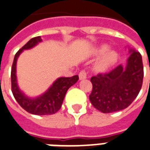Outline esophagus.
Wrapping results in <instances>:
<instances>
[{
	"mask_svg": "<svg viewBox=\"0 0 150 150\" xmlns=\"http://www.w3.org/2000/svg\"><path fill=\"white\" fill-rule=\"evenodd\" d=\"M88 75H87V72L85 71H82L79 72V80H83V79H87Z\"/></svg>",
	"mask_w": 150,
	"mask_h": 150,
	"instance_id": "esophagus-1",
	"label": "esophagus"
}]
</instances>
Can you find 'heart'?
Returning <instances> with one entry per match:
<instances>
[{"label": "heart", "instance_id": "1", "mask_svg": "<svg viewBox=\"0 0 150 150\" xmlns=\"http://www.w3.org/2000/svg\"><path fill=\"white\" fill-rule=\"evenodd\" d=\"M109 46L106 44H102L97 46L93 50V56L99 59L95 64V70L98 72L107 71L117 61L118 54L115 50H108Z\"/></svg>", "mask_w": 150, "mask_h": 150}]
</instances>
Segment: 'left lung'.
Instances as JSON below:
<instances>
[{
  "mask_svg": "<svg viewBox=\"0 0 150 150\" xmlns=\"http://www.w3.org/2000/svg\"><path fill=\"white\" fill-rule=\"evenodd\" d=\"M125 65L91 78L92 91L89 99L93 107L103 113L117 112L129 107L139 94L144 71L141 54L128 46Z\"/></svg>",
  "mask_w": 150,
  "mask_h": 150,
  "instance_id": "1",
  "label": "left lung"
}]
</instances>
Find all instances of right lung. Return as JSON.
Masks as SVG:
<instances>
[{
  "label": "right lung",
  "mask_w": 150,
  "mask_h": 150,
  "mask_svg": "<svg viewBox=\"0 0 150 150\" xmlns=\"http://www.w3.org/2000/svg\"><path fill=\"white\" fill-rule=\"evenodd\" d=\"M42 42V40L40 36L31 38L15 54L11 70L12 92L15 100L26 112L38 116L52 115L57 112L62 107V101L64 100L67 90L72 85L75 84L79 79L78 75H74L67 78L59 77L45 92L35 97L28 96L21 91L18 86L17 79V62L18 57L23 52V50L32 49Z\"/></svg>",
  "instance_id": "obj_1"
}]
</instances>
